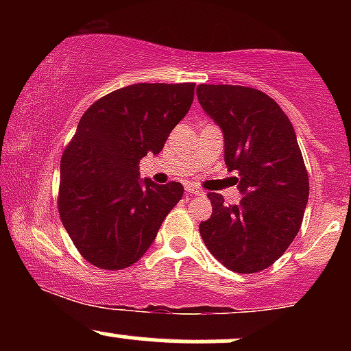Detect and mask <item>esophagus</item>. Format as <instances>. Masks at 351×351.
Instances as JSON below:
<instances>
[{"label":"esophagus","instance_id":"34e87169","mask_svg":"<svg viewBox=\"0 0 351 351\" xmlns=\"http://www.w3.org/2000/svg\"><path fill=\"white\" fill-rule=\"evenodd\" d=\"M186 193H188V195H195V196H204L203 189H198V188H195V186H188L186 188Z\"/></svg>","mask_w":351,"mask_h":351}]
</instances>
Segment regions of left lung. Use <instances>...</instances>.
<instances>
[{
    "label": "left lung",
    "mask_w": 351,
    "mask_h": 351,
    "mask_svg": "<svg viewBox=\"0 0 351 351\" xmlns=\"http://www.w3.org/2000/svg\"><path fill=\"white\" fill-rule=\"evenodd\" d=\"M196 95L223 132L224 163L239 173L243 195L237 204H226L208 193L213 215L199 224L201 237L229 271H264L295 239L308 201L295 130L276 100L256 88L201 84Z\"/></svg>",
    "instance_id": "8db88e82"
}]
</instances>
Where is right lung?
Returning <instances> with one entry per match:
<instances>
[{"label": "right lung", "mask_w": 351, "mask_h": 351, "mask_svg": "<svg viewBox=\"0 0 351 351\" xmlns=\"http://www.w3.org/2000/svg\"><path fill=\"white\" fill-rule=\"evenodd\" d=\"M195 84H134L87 108L60 160L59 215L90 264L119 271L148 251L183 184L140 178V160L158 155L188 114Z\"/></svg>", "instance_id": "right-lung-1"}]
</instances>
